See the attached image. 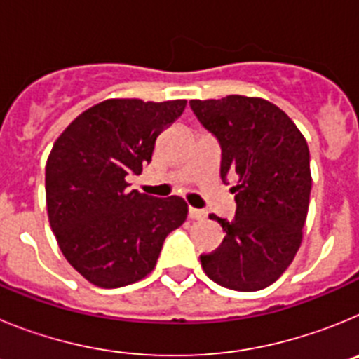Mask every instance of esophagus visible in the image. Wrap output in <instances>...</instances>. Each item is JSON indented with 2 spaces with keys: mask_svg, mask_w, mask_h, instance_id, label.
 I'll use <instances>...</instances> for the list:
<instances>
[{
  "mask_svg": "<svg viewBox=\"0 0 359 359\" xmlns=\"http://www.w3.org/2000/svg\"><path fill=\"white\" fill-rule=\"evenodd\" d=\"M189 215H190V219H196V221H203V219L207 217V212L199 210V208H192V207H190Z\"/></svg>",
  "mask_w": 359,
  "mask_h": 359,
  "instance_id": "esophagus-1",
  "label": "esophagus"
}]
</instances>
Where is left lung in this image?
Returning <instances> with one entry per match:
<instances>
[{"instance_id": "left-lung-1", "label": "left lung", "mask_w": 359, "mask_h": 359, "mask_svg": "<svg viewBox=\"0 0 359 359\" xmlns=\"http://www.w3.org/2000/svg\"><path fill=\"white\" fill-rule=\"evenodd\" d=\"M190 107L221 145L223 182H236V217L210 215L224 239L199 257L203 269L228 290H264L286 271L302 243L311 194L306 138L264 98L228 95L190 100Z\"/></svg>"}]
</instances>
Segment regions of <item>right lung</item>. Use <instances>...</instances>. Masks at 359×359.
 Masks as SVG:
<instances>
[{"instance_id": "obj_1", "label": "right lung", "mask_w": 359, "mask_h": 359, "mask_svg": "<svg viewBox=\"0 0 359 359\" xmlns=\"http://www.w3.org/2000/svg\"><path fill=\"white\" fill-rule=\"evenodd\" d=\"M187 100L109 98L62 131L46 161L50 226L66 261L98 287H122L151 273L165 237L185 223L180 196L129 190L156 138L182 116Z\"/></svg>"}]
</instances>
